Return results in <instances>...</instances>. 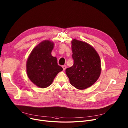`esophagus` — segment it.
<instances>
[{
	"mask_svg": "<svg viewBox=\"0 0 128 128\" xmlns=\"http://www.w3.org/2000/svg\"><path fill=\"white\" fill-rule=\"evenodd\" d=\"M62 68H63V70H66V66H62Z\"/></svg>",
	"mask_w": 128,
	"mask_h": 128,
	"instance_id": "34e87169",
	"label": "esophagus"
}]
</instances>
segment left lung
I'll use <instances>...</instances> for the list:
<instances>
[{
    "instance_id": "1",
    "label": "left lung",
    "mask_w": 128,
    "mask_h": 128,
    "mask_svg": "<svg viewBox=\"0 0 128 128\" xmlns=\"http://www.w3.org/2000/svg\"><path fill=\"white\" fill-rule=\"evenodd\" d=\"M71 44L74 64L66 70V73L74 87L85 90L92 86L100 76V58L95 49L86 42L73 39Z\"/></svg>"
}]
</instances>
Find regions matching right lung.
Wrapping results in <instances>:
<instances>
[{
	"label": "right lung",
	"mask_w": 128,
	"mask_h": 128,
	"mask_svg": "<svg viewBox=\"0 0 128 128\" xmlns=\"http://www.w3.org/2000/svg\"><path fill=\"white\" fill-rule=\"evenodd\" d=\"M54 43L50 40L41 42L32 50L26 62V73L30 80L38 88H44L52 84L63 68L51 55Z\"/></svg>",
	"instance_id": "obj_1"
}]
</instances>
